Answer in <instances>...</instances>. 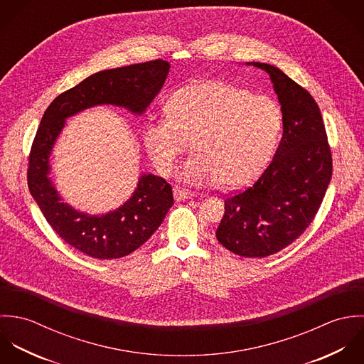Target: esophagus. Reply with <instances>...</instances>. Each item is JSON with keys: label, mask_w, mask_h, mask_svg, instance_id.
Masks as SVG:
<instances>
[{"label": "esophagus", "mask_w": 364, "mask_h": 364, "mask_svg": "<svg viewBox=\"0 0 364 364\" xmlns=\"http://www.w3.org/2000/svg\"><path fill=\"white\" fill-rule=\"evenodd\" d=\"M173 194H174V200H176V201L190 200V198L193 197V194H191L190 191H187V190H183V188H180V187H176V188L173 190Z\"/></svg>", "instance_id": "34e87169"}]
</instances>
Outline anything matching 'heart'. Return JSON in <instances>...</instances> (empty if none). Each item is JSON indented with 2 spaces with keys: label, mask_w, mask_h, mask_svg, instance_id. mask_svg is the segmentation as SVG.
Returning <instances> with one entry per match:
<instances>
[{
  "label": "heart",
  "mask_w": 364,
  "mask_h": 364,
  "mask_svg": "<svg viewBox=\"0 0 364 364\" xmlns=\"http://www.w3.org/2000/svg\"><path fill=\"white\" fill-rule=\"evenodd\" d=\"M283 128L280 107L269 97L222 81L187 85L167 102V117L150 118L144 144L161 176L171 173L190 147L194 153L177 171L193 187L239 188L269 163Z\"/></svg>",
  "instance_id": "obj_1"
}]
</instances>
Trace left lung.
I'll return each mask as SVG.
<instances>
[{"label": "left lung", "instance_id": "obj_1", "mask_svg": "<svg viewBox=\"0 0 364 364\" xmlns=\"http://www.w3.org/2000/svg\"><path fill=\"white\" fill-rule=\"evenodd\" d=\"M270 75L283 114V138L249 188L226 197L219 243L243 257L287 247L315 218L332 178V154L318 104L279 68L247 62Z\"/></svg>", "mask_w": 364, "mask_h": 364}]
</instances>
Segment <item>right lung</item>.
<instances>
[{
    "label": "right lung",
    "mask_w": 364,
    "mask_h": 364,
    "mask_svg": "<svg viewBox=\"0 0 364 364\" xmlns=\"http://www.w3.org/2000/svg\"><path fill=\"white\" fill-rule=\"evenodd\" d=\"M168 70V62L159 59L91 74L56 97L42 117L29 154V191L53 230L90 257L111 260L141 247L174 204L171 186L154 174H142L132 197L115 211L102 215L77 211L63 203L49 177L53 146L66 119L87 108L115 105L142 115Z\"/></svg>",
    "instance_id": "add662e5"
}]
</instances>
